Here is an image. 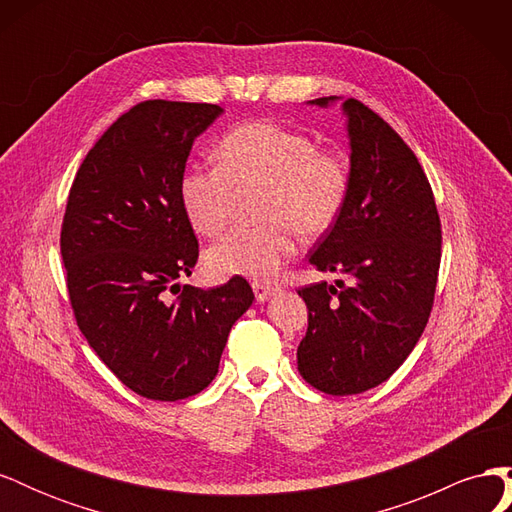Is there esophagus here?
Wrapping results in <instances>:
<instances>
[{"label":"esophagus","mask_w":512,"mask_h":512,"mask_svg":"<svg viewBox=\"0 0 512 512\" xmlns=\"http://www.w3.org/2000/svg\"><path fill=\"white\" fill-rule=\"evenodd\" d=\"M252 288H254V294H256V301H267V299H271L273 294L277 292V288H275V286L262 284V282H254V284H252Z\"/></svg>","instance_id":"34e87169"}]
</instances>
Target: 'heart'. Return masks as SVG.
<instances>
[{
	"label": "heart",
	"mask_w": 512,
	"mask_h": 512,
	"mask_svg": "<svg viewBox=\"0 0 512 512\" xmlns=\"http://www.w3.org/2000/svg\"><path fill=\"white\" fill-rule=\"evenodd\" d=\"M215 166L185 170L181 207L200 235L215 237L228 226L239 194L260 190L258 228H239L207 250V269L218 277L269 280L297 252L305 237L327 232L344 211L350 170L344 158L318 151L309 136L271 121H250L230 130Z\"/></svg>",
	"instance_id": "heart-1"
}]
</instances>
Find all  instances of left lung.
<instances>
[{
    "mask_svg": "<svg viewBox=\"0 0 512 512\" xmlns=\"http://www.w3.org/2000/svg\"><path fill=\"white\" fill-rule=\"evenodd\" d=\"M337 96L309 100L329 108ZM350 190L342 215L309 265L342 273L299 290L307 333L299 374L329 395H356L389 380L423 335L438 284L442 230L431 185L412 149L363 102H342Z\"/></svg>",
    "mask_w": 512,
    "mask_h": 512,
    "instance_id": "1",
    "label": "left lung"
}]
</instances>
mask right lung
Wrapping results in <instances>:
<instances>
[{
    "label": "right lung",
    "mask_w": 512,
    "mask_h": 512,
    "mask_svg": "<svg viewBox=\"0 0 512 512\" xmlns=\"http://www.w3.org/2000/svg\"><path fill=\"white\" fill-rule=\"evenodd\" d=\"M222 113L218 104H136L87 153L68 196L61 258L76 324L100 361L147 399L207 389L232 324L254 301L239 275L209 290L177 282L198 260L179 183L194 141Z\"/></svg>",
    "instance_id": "right-lung-1"
}]
</instances>
